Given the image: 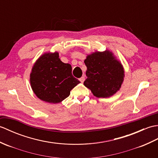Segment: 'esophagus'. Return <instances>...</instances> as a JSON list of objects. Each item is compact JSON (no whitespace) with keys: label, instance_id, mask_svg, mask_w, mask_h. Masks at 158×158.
Here are the masks:
<instances>
[{"label":"esophagus","instance_id":"obj_1","mask_svg":"<svg viewBox=\"0 0 158 158\" xmlns=\"http://www.w3.org/2000/svg\"><path fill=\"white\" fill-rule=\"evenodd\" d=\"M85 76H82L81 78H80V81L81 82H84V81H85Z\"/></svg>","mask_w":158,"mask_h":158}]
</instances>
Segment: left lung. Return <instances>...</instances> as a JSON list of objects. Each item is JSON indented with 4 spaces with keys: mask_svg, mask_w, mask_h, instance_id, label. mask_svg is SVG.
<instances>
[{
    "mask_svg": "<svg viewBox=\"0 0 158 158\" xmlns=\"http://www.w3.org/2000/svg\"><path fill=\"white\" fill-rule=\"evenodd\" d=\"M87 78L84 85L94 96L106 98L119 90L124 80V71L122 64L110 51L95 52L86 57Z\"/></svg>",
    "mask_w": 158,
    "mask_h": 158,
    "instance_id": "8db88e82",
    "label": "left lung"
}]
</instances>
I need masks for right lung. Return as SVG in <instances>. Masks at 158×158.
<instances>
[{"mask_svg": "<svg viewBox=\"0 0 158 158\" xmlns=\"http://www.w3.org/2000/svg\"><path fill=\"white\" fill-rule=\"evenodd\" d=\"M72 66L63 63L59 53H45L35 63L30 73L31 89L40 99L58 103L69 97L80 83L73 76Z\"/></svg>", "mask_w": 158, "mask_h": 158, "instance_id": "right-lung-1", "label": "right lung"}]
</instances>
